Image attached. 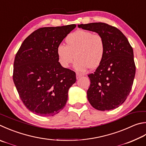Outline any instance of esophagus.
Segmentation results:
<instances>
[{"instance_id": "obj_1", "label": "esophagus", "mask_w": 146, "mask_h": 146, "mask_svg": "<svg viewBox=\"0 0 146 146\" xmlns=\"http://www.w3.org/2000/svg\"><path fill=\"white\" fill-rule=\"evenodd\" d=\"M76 79H78V78H80V77H82V76H83V75H82V74L77 73H76Z\"/></svg>"}]
</instances>
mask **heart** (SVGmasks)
I'll return each instance as SVG.
<instances>
[{
  "label": "heart",
  "mask_w": 146,
  "mask_h": 146,
  "mask_svg": "<svg viewBox=\"0 0 146 146\" xmlns=\"http://www.w3.org/2000/svg\"><path fill=\"white\" fill-rule=\"evenodd\" d=\"M66 46L59 44L56 54L59 64L68 68L76 59L75 70L84 72L89 68L95 70L104 59L105 43L103 37L91 31L78 30L68 35L65 39Z\"/></svg>",
  "instance_id": "1"
}]
</instances>
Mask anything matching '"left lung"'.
Wrapping results in <instances>:
<instances>
[{
    "label": "left lung",
    "mask_w": 146,
    "mask_h": 146,
    "mask_svg": "<svg viewBox=\"0 0 146 146\" xmlns=\"http://www.w3.org/2000/svg\"><path fill=\"white\" fill-rule=\"evenodd\" d=\"M78 27L102 36L106 47L102 64L88 75L91 84L87 99L97 110L115 109L125 102L133 86L136 68L133 48L121 31L107 23H91Z\"/></svg>",
    "instance_id": "1"
}]
</instances>
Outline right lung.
<instances>
[{"instance_id": "obj_1", "label": "right lung", "mask_w": 146, "mask_h": 146, "mask_svg": "<svg viewBox=\"0 0 146 146\" xmlns=\"http://www.w3.org/2000/svg\"><path fill=\"white\" fill-rule=\"evenodd\" d=\"M76 26L38 29L23 41L16 54L13 82L23 104L36 115L53 116L65 107L76 74L60 66L56 50Z\"/></svg>"}]
</instances>
